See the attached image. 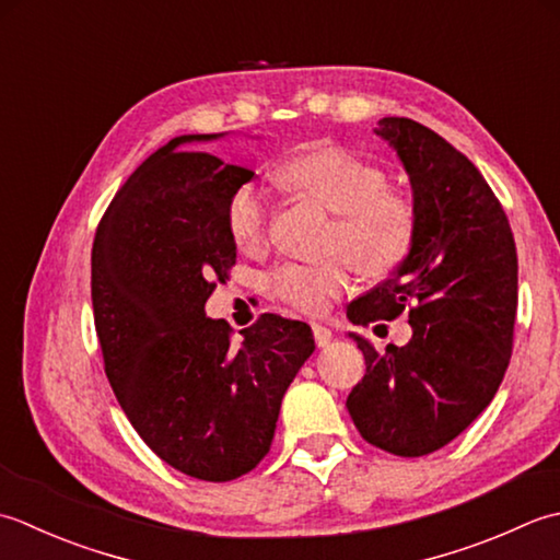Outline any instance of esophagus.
<instances>
[{
	"instance_id": "34e87169",
	"label": "esophagus",
	"mask_w": 560,
	"mask_h": 560,
	"mask_svg": "<svg viewBox=\"0 0 560 560\" xmlns=\"http://www.w3.org/2000/svg\"><path fill=\"white\" fill-rule=\"evenodd\" d=\"M312 330H314V340H316L318 348H326L330 343V338H334V334H330V330L322 324H314Z\"/></svg>"
}]
</instances>
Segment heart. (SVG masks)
Here are the masks:
<instances>
[{
    "mask_svg": "<svg viewBox=\"0 0 560 560\" xmlns=\"http://www.w3.org/2000/svg\"><path fill=\"white\" fill-rule=\"evenodd\" d=\"M280 178L336 212L328 248L346 250L360 270L380 276L408 256L416 234L413 205L389 190L382 166L340 147H318L288 159ZM224 220L232 242L246 254H258L268 244L270 205L258 186H238L226 202ZM348 282L350 260L338 256L326 264H282L268 276V292L296 312L316 314Z\"/></svg>",
    "mask_w": 560,
    "mask_h": 560,
    "instance_id": "b5f03b06",
    "label": "heart"
}]
</instances>
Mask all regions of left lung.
Wrapping results in <instances>:
<instances>
[{
	"label": "left lung",
	"instance_id": "8db88e82",
	"mask_svg": "<svg viewBox=\"0 0 560 560\" xmlns=\"http://www.w3.org/2000/svg\"><path fill=\"white\" fill-rule=\"evenodd\" d=\"M374 132L404 164L416 234L392 276L348 304L352 324L392 322L408 310L413 336L364 355L348 396L360 435L396 456L452 442L493 401L512 355L517 248L505 210L469 159L410 118H382Z\"/></svg>",
	"mask_w": 560,
	"mask_h": 560
}]
</instances>
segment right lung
I'll return each mask as SVG.
<instances>
[{"label":"right lung","mask_w":560,"mask_h":560,"mask_svg":"<svg viewBox=\"0 0 560 560\" xmlns=\"http://www.w3.org/2000/svg\"><path fill=\"white\" fill-rule=\"evenodd\" d=\"M217 135H180L116 192L91 250V302L106 376L156 456L200 481H232L270 450L282 396L314 352L312 328L264 314L232 343L205 316L236 264L226 202L248 168L190 152Z\"/></svg>","instance_id":"1"}]
</instances>
